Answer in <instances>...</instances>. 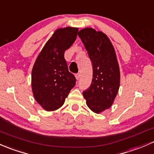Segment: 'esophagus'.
<instances>
[{
  "label": "esophagus",
  "mask_w": 154,
  "mask_h": 154,
  "mask_svg": "<svg viewBox=\"0 0 154 154\" xmlns=\"http://www.w3.org/2000/svg\"><path fill=\"white\" fill-rule=\"evenodd\" d=\"M75 79H76L77 80H79V79H80V76H81L80 73H76V74H75Z\"/></svg>",
  "instance_id": "esophagus-1"
}]
</instances>
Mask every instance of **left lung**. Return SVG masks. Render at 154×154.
<instances>
[{
	"label": "left lung",
	"instance_id": "1",
	"mask_svg": "<svg viewBox=\"0 0 154 154\" xmlns=\"http://www.w3.org/2000/svg\"><path fill=\"white\" fill-rule=\"evenodd\" d=\"M93 64L90 87L83 92L87 105L96 113L110 108L120 86V70L115 50L101 31L85 28L78 33Z\"/></svg>",
	"mask_w": 154,
	"mask_h": 154
}]
</instances>
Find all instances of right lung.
<instances>
[{
  "instance_id": "right-lung-1",
  "label": "right lung",
  "mask_w": 154,
  "mask_h": 154,
  "mask_svg": "<svg viewBox=\"0 0 154 154\" xmlns=\"http://www.w3.org/2000/svg\"><path fill=\"white\" fill-rule=\"evenodd\" d=\"M78 31V28L70 26L55 30L38 55L33 66V96L47 111L60 108L75 85V76L68 70L64 53L75 41Z\"/></svg>"
}]
</instances>
